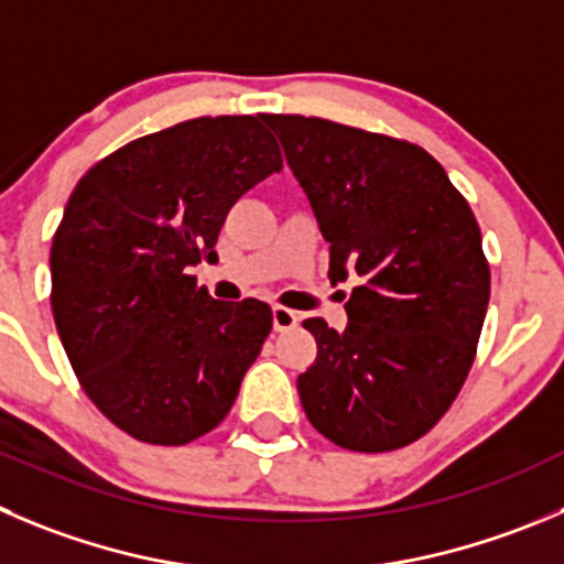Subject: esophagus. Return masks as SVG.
I'll list each match as a JSON object with an SVG mask.
<instances>
[{"label": "esophagus", "instance_id": "obj_1", "mask_svg": "<svg viewBox=\"0 0 564 564\" xmlns=\"http://www.w3.org/2000/svg\"><path fill=\"white\" fill-rule=\"evenodd\" d=\"M271 318H273V329L276 332H288L299 324V315L288 307H273Z\"/></svg>", "mask_w": 564, "mask_h": 564}]
</instances>
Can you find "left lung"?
Returning <instances> with one entry per match:
<instances>
[{
	"instance_id": "left-lung-1",
	"label": "left lung",
	"mask_w": 564,
	"mask_h": 564,
	"mask_svg": "<svg viewBox=\"0 0 564 564\" xmlns=\"http://www.w3.org/2000/svg\"><path fill=\"white\" fill-rule=\"evenodd\" d=\"M329 243V279H359L348 326L307 318L299 377L310 423L348 452L410 446L446 415L476 357L490 265L446 169L410 141L326 118L265 116Z\"/></svg>"
}]
</instances>
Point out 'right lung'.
<instances>
[{"mask_svg":"<svg viewBox=\"0 0 564 564\" xmlns=\"http://www.w3.org/2000/svg\"><path fill=\"white\" fill-rule=\"evenodd\" d=\"M265 116H202L107 154L52 240V313L79 384L121 432L185 446L213 432L271 332L257 299L216 302L191 273L227 213L282 169Z\"/></svg>","mask_w":564,"mask_h":564,"instance_id":"add662e5","label":"right lung"}]
</instances>
